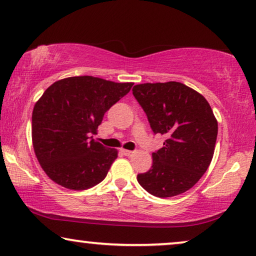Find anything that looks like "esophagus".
Segmentation results:
<instances>
[{
	"label": "esophagus",
	"instance_id": "esophagus-1",
	"mask_svg": "<svg viewBox=\"0 0 256 256\" xmlns=\"http://www.w3.org/2000/svg\"><path fill=\"white\" fill-rule=\"evenodd\" d=\"M122 152H124L126 156H132V154H134V152H130V150H124V149L122 150Z\"/></svg>",
	"mask_w": 256,
	"mask_h": 256
}]
</instances>
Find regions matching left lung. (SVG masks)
Masks as SVG:
<instances>
[{"mask_svg":"<svg viewBox=\"0 0 256 256\" xmlns=\"http://www.w3.org/2000/svg\"><path fill=\"white\" fill-rule=\"evenodd\" d=\"M132 94L155 134L166 138L152 152V169L138 174L140 185L160 198L190 190L211 164L218 121L208 100L177 82L140 84Z\"/></svg>","mask_w":256,"mask_h":256,"instance_id":"obj_1","label":"left lung"}]
</instances>
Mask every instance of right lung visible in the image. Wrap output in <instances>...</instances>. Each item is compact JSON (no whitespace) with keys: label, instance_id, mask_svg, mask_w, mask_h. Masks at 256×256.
<instances>
[{"label":"right lung","instance_id":"obj_1","mask_svg":"<svg viewBox=\"0 0 256 256\" xmlns=\"http://www.w3.org/2000/svg\"><path fill=\"white\" fill-rule=\"evenodd\" d=\"M132 85L82 76L58 80L45 90L34 107L32 144L50 180L70 190H86L104 180L118 150L90 135Z\"/></svg>","mask_w":256,"mask_h":256}]
</instances>
